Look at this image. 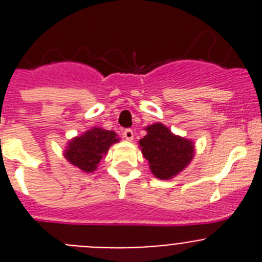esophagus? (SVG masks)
<instances>
[{
  "instance_id": "obj_1",
  "label": "esophagus",
  "mask_w": 262,
  "mask_h": 262,
  "mask_svg": "<svg viewBox=\"0 0 262 262\" xmlns=\"http://www.w3.org/2000/svg\"><path fill=\"white\" fill-rule=\"evenodd\" d=\"M123 138L124 139H127V140H129V142H131V140H133L134 139V131L131 128H126L123 131Z\"/></svg>"
}]
</instances>
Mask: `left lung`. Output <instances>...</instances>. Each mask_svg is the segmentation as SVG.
<instances>
[{
    "label": "left lung",
    "instance_id": "left-lung-1",
    "mask_svg": "<svg viewBox=\"0 0 262 262\" xmlns=\"http://www.w3.org/2000/svg\"><path fill=\"white\" fill-rule=\"evenodd\" d=\"M147 135L139 142L152 173L160 180H169L190 163L194 145L190 140L173 135L161 123L148 126Z\"/></svg>",
    "mask_w": 262,
    "mask_h": 262
}]
</instances>
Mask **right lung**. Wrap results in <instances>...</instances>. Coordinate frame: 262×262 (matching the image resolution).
Masks as SVG:
<instances>
[{
	"instance_id": "1",
	"label": "right lung",
	"mask_w": 262,
	"mask_h": 262,
	"mask_svg": "<svg viewBox=\"0 0 262 262\" xmlns=\"http://www.w3.org/2000/svg\"><path fill=\"white\" fill-rule=\"evenodd\" d=\"M117 134L103 128L86 131L84 135L75 138L67 147L66 157L69 163L80 168L84 172H93L102 160L111 144L117 143Z\"/></svg>"
}]
</instances>
